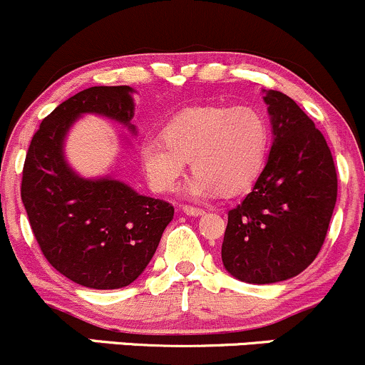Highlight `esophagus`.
<instances>
[{
  "label": "esophagus",
  "mask_w": 365,
  "mask_h": 365,
  "mask_svg": "<svg viewBox=\"0 0 365 365\" xmlns=\"http://www.w3.org/2000/svg\"><path fill=\"white\" fill-rule=\"evenodd\" d=\"M182 210L184 214L193 215V217H198V215L203 214V209H200V207H193V205H184Z\"/></svg>",
  "instance_id": "34e87169"
}]
</instances>
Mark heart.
Instances as JSON below:
<instances>
[{"mask_svg":"<svg viewBox=\"0 0 365 365\" xmlns=\"http://www.w3.org/2000/svg\"><path fill=\"white\" fill-rule=\"evenodd\" d=\"M162 135L140 144L148 181L160 193L178 187L191 160V197L237 195L256 181L269 150L268 120L252 106L184 109L167 121Z\"/></svg>","mask_w":365,"mask_h":365,"instance_id":"1","label":"heart"}]
</instances>
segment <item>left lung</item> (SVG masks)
Masks as SVG:
<instances>
[{
	"label": "left lung",
	"mask_w": 365,
	"mask_h": 365,
	"mask_svg": "<svg viewBox=\"0 0 365 365\" xmlns=\"http://www.w3.org/2000/svg\"><path fill=\"white\" fill-rule=\"evenodd\" d=\"M273 144L261 175L228 212L222 264L247 284L299 275L322 249L338 197L334 160L322 132L289 96L268 90Z\"/></svg>",
	"instance_id": "1"
}]
</instances>
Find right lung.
<instances>
[{
	"label": "right lung",
	"instance_id": "obj_1",
	"mask_svg": "<svg viewBox=\"0 0 365 365\" xmlns=\"http://www.w3.org/2000/svg\"><path fill=\"white\" fill-rule=\"evenodd\" d=\"M127 85L90 87L58 104L33 135L22 170L21 197L46 261L90 289H120L151 261L174 217L165 200L144 197L111 175L80 178L64 158V137L74 120L96 113L135 127Z\"/></svg>",
	"mask_w": 365,
	"mask_h": 365
}]
</instances>
